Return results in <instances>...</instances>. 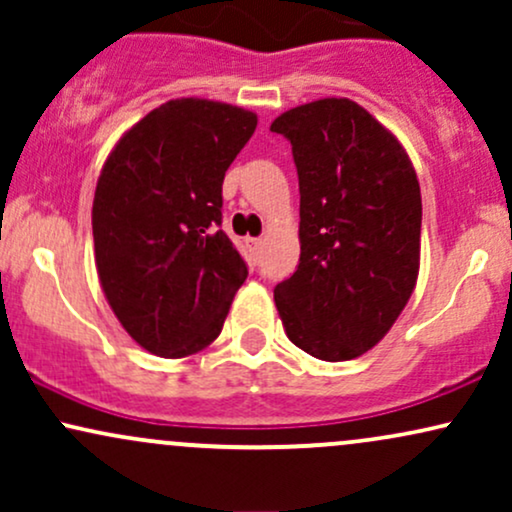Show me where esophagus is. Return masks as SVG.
Returning a JSON list of instances; mask_svg holds the SVG:
<instances>
[{
  "label": "esophagus",
  "mask_w": 512,
  "mask_h": 512,
  "mask_svg": "<svg viewBox=\"0 0 512 512\" xmlns=\"http://www.w3.org/2000/svg\"><path fill=\"white\" fill-rule=\"evenodd\" d=\"M248 248H250L252 252H260L262 240H260V238H248Z\"/></svg>",
  "instance_id": "esophagus-1"
}]
</instances>
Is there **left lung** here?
Wrapping results in <instances>:
<instances>
[{
    "mask_svg": "<svg viewBox=\"0 0 512 512\" xmlns=\"http://www.w3.org/2000/svg\"><path fill=\"white\" fill-rule=\"evenodd\" d=\"M301 192V262L274 289L286 337L322 361H351L390 332L421 260V190L407 151L349 98L286 110Z\"/></svg>",
    "mask_w": 512,
    "mask_h": 512,
    "instance_id": "obj_1",
    "label": "left lung"
}]
</instances>
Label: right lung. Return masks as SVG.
<instances>
[{
    "label": "right lung",
    "mask_w": 512,
    "mask_h": 512,
    "mask_svg": "<svg viewBox=\"0 0 512 512\" xmlns=\"http://www.w3.org/2000/svg\"><path fill=\"white\" fill-rule=\"evenodd\" d=\"M255 127L252 110L175 98L105 158L91 211L98 279L120 325L151 354L209 346L248 279L221 231V185Z\"/></svg>",
    "instance_id": "obj_1"
}]
</instances>
